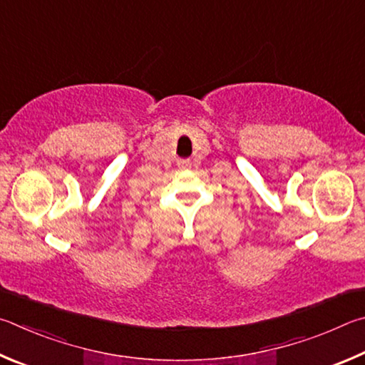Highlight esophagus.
I'll list each match as a JSON object with an SVG mask.
<instances>
[{
  "label": "esophagus",
  "mask_w": 365,
  "mask_h": 365,
  "mask_svg": "<svg viewBox=\"0 0 365 365\" xmlns=\"http://www.w3.org/2000/svg\"><path fill=\"white\" fill-rule=\"evenodd\" d=\"M182 165H184V166H189V162H187V160H184Z\"/></svg>",
  "instance_id": "obj_1"
}]
</instances>
